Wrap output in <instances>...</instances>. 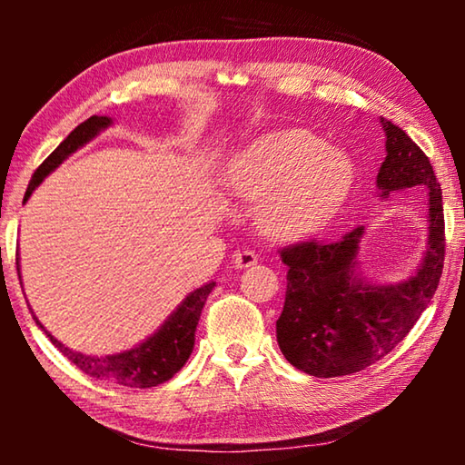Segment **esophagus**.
Returning a JSON list of instances; mask_svg holds the SVG:
<instances>
[{"instance_id": "1", "label": "esophagus", "mask_w": 465, "mask_h": 465, "mask_svg": "<svg viewBox=\"0 0 465 465\" xmlns=\"http://www.w3.org/2000/svg\"><path fill=\"white\" fill-rule=\"evenodd\" d=\"M258 262V254L254 250H240L233 254V266L235 269H248V266Z\"/></svg>"}]
</instances>
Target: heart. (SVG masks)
<instances>
[{
  "label": "heart",
  "instance_id": "obj_1",
  "mask_svg": "<svg viewBox=\"0 0 465 465\" xmlns=\"http://www.w3.org/2000/svg\"><path fill=\"white\" fill-rule=\"evenodd\" d=\"M355 184L351 157L328 149L310 131H279L256 139L227 172V193L256 205L258 232L297 242L326 230Z\"/></svg>",
  "mask_w": 465,
  "mask_h": 465
}]
</instances>
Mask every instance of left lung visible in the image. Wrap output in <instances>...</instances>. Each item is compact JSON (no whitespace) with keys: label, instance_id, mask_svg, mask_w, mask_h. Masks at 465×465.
I'll return each mask as SVG.
<instances>
[{"label":"left lung","instance_id":"8db88e82","mask_svg":"<svg viewBox=\"0 0 465 465\" xmlns=\"http://www.w3.org/2000/svg\"><path fill=\"white\" fill-rule=\"evenodd\" d=\"M380 123L385 160L377 194L388 199L406 188H427V250L411 277L390 285H375L359 271L363 225L332 243L303 242L281 250L287 293L277 342L291 365L313 377L357 373L396 349L427 310L443 272L440 184L422 149L391 121Z\"/></svg>","mask_w":465,"mask_h":465}]
</instances>
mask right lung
<instances>
[{
    "label": "right lung",
    "instance_id": "obj_1",
    "mask_svg": "<svg viewBox=\"0 0 465 465\" xmlns=\"http://www.w3.org/2000/svg\"><path fill=\"white\" fill-rule=\"evenodd\" d=\"M110 124H113V119L96 114L90 116V119L84 121L82 124H77V127L69 133L67 139H63L59 147L46 157L41 166H38L26 188L25 203L53 170H57L69 155L75 153L77 149L84 147L85 143H90L94 137H98L102 131H106L110 127ZM15 264H18L20 277V262L15 261ZM213 289V281L194 289L193 293H188L183 302H180L178 308L163 320V324L157 328L152 336H147L143 342L135 344L129 351L106 357L84 355V352L69 349V346L59 342L49 330H45V326L38 322L36 316L33 318L36 322V326L49 336V341L57 346L74 365H77V369H82L85 375L94 377V380L127 385V388H153V385H160L172 380V377L184 367L188 357H191V352L194 349L196 324H199L201 320L203 305Z\"/></svg>",
    "mask_w": 465,
    "mask_h": 465
}]
</instances>
